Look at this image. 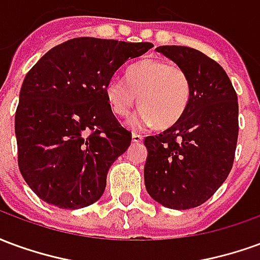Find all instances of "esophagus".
I'll return each mask as SVG.
<instances>
[{
  "instance_id": "34e87169",
  "label": "esophagus",
  "mask_w": 260,
  "mask_h": 260,
  "mask_svg": "<svg viewBox=\"0 0 260 260\" xmlns=\"http://www.w3.org/2000/svg\"><path fill=\"white\" fill-rule=\"evenodd\" d=\"M143 141V136L139 135V134H132V142H135V143H141Z\"/></svg>"
}]
</instances>
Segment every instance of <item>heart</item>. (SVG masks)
Returning a JSON list of instances; mask_svg holds the SVG:
<instances>
[{
  "mask_svg": "<svg viewBox=\"0 0 260 260\" xmlns=\"http://www.w3.org/2000/svg\"><path fill=\"white\" fill-rule=\"evenodd\" d=\"M106 96L113 113L128 117L136 104L142 108L131 124L169 128L178 122L191 97V79L181 65L161 59H143L126 71V80L111 78Z\"/></svg>",
  "mask_w": 260,
  "mask_h": 260,
  "instance_id": "1",
  "label": "heart"
}]
</instances>
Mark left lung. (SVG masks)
<instances>
[{"label": "left lung", "mask_w": 260, "mask_h": 260, "mask_svg": "<svg viewBox=\"0 0 260 260\" xmlns=\"http://www.w3.org/2000/svg\"><path fill=\"white\" fill-rule=\"evenodd\" d=\"M158 53L185 69L191 97L178 122L145 138V185L163 206H201L233 169L238 139V100L231 80L214 59L195 48L160 46Z\"/></svg>", "instance_id": "8db88e82"}]
</instances>
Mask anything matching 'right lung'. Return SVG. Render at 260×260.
<instances>
[{"label": "right lung", "mask_w": 260, "mask_h": 260, "mask_svg": "<svg viewBox=\"0 0 260 260\" xmlns=\"http://www.w3.org/2000/svg\"><path fill=\"white\" fill-rule=\"evenodd\" d=\"M152 47L76 37L27 72L15 113L18 166L40 199L75 210L102 198L108 169L132 139L111 111L106 85Z\"/></svg>", "instance_id": "1"}]
</instances>
